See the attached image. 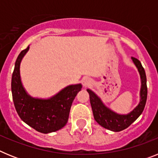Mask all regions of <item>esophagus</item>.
<instances>
[{"mask_svg":"<svg viewBox=\"0 0 158 158\" xmlns=\"http://www.w3.org/2000/svg\"><path fill=\"white\" fill-rule=\"evenodd\" d=\"M82 82H83V85L85 86V87H88L89 85H90L92 83L91 80L89 79V78L88 77H85V78H84L83 81H82Z\"/></svg>","mask_w":158,"mask_h":158,"instance_id":"1","label":"esophagus"}]
</instances>
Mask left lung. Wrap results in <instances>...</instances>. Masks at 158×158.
<instances>
[{
  "instance_id": "1",
  "label": "left lung",
  "mask_w": 158,
  "mask_h": 158,
  "mask_svg": "<svg viewBox=\"0 0 158 158\" xmlns=\"http://www.w3.org/2000/svg\"><path fill=\"white\" fill-rule=\"evenodd\" d=\"M134 63L138 68L141 77V86L140 96L141 100L139 105L135 107L133 111L127 115H118L114 112L109 108H107L101 101L98 96H96L90 89H87L90 98V104L93 109V116L95 120L100 124L103 127L108 129L112 131H121L126 129L133 123L137 118L140 116V115L144 110L145 105L147 99V85H146V76L144 68L142 67V63L137 58L131 57Z\"/></svg>"
}]
</instances>
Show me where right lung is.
Returning <instances> with one entry per match:
<instances>
[{
	"mask_svg": "<svg viewBox=\"0 0 158 158\" xmlns=\"http://www.w3.org/2000/svg\"><path fill=\"white\" fill-rule=\"evenodd\" d=\"M29 47L18 55L12 76V93L14 106L24 123L43 134L62 129L67 123L72 103L81 90V84L67 86L58 94L47 100L35 99L29 96L20 80L19 66Z\"/></svg>",
	"mask_w": 158,
	"mask_h": 158,
	"instance_id": "obj_1",
	"label": "right lung"
}]
</instances>
